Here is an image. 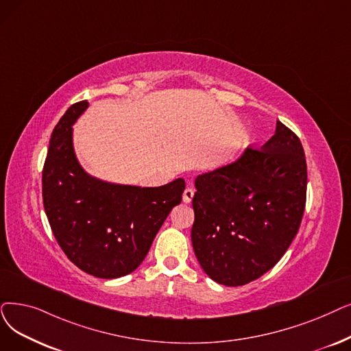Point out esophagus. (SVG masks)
<instances>
[{"mask_svg": "<svg viewBox=\"0 0 351 351\" xmlns=\"http://www.w3.org/2000/svg\"><path fill=\"white\" fill-rule=\"evenodd\" d=\"M193 195H195L193 189H192V188H186V189L184 191V202L189 204V202L193 199Z\"/></svg>", "mask_w": 351, "mask_h": 351, "instance_id": "obj_1", "label": "esophagus"}]
</instances>
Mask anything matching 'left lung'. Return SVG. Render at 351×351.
<instances>
[{
	"label": "left lung",
	"instance_id": "obj_1",
	"mask_svg": "<svg viewBox=\"0 0 351 351\" xmlns=\"http://www.w3.org/2000/svg\"><path fill=\"white\" fill-rule=\"evenodd\" d=\"M192 199V245L209 278L238 287L260 278L291 245L307 199V162L281 121L261 147L199 175Z\"/></svg>",
	"mask_w": 351,
	"mask_h": 351
}]
</instances>
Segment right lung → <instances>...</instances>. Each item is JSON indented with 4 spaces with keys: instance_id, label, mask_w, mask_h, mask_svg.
<instances>
[{
    "instance_id": "1",
    "label": "right lung",
    "mask_w": 351,
    "mask_h": 351,
    "mask_svg": "<svg viewBox=\"0 0 351 351\" xmlns=\"http://www.w3.org/2000/svg\"><path fill=\"white\" fill-rule=\"evenodd\" d=\"M88 101L58 120L43 167V204L60 248L82 271L119 278L145 260L162 223L182 201L185 180L158 188L112 185L88 176L73 150V123Z\"/></svg>"
}]
</instances>
